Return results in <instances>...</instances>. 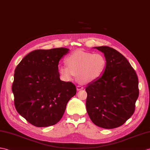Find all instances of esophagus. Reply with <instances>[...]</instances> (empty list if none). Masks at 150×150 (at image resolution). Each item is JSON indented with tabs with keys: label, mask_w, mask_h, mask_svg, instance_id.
I'll list each match as a JSON object with an SVG mask.
<instances>
[{
	"label": "esophagus",
	"mask_w": 150,
	"mask_h": 150,
	"mask_svg": "<svg viewBox=\"0 0 150 150\" xmlns=\"http://www.w3.org/2000/svg\"><path fill=\"white\" fill-rule=\"evenodd\" d=\"M83 87L82 86H76V90H77V91H80V90H81V89H83Z\"/></svg>",
	"instance_id": "esophagus-1"
}]
</instances>
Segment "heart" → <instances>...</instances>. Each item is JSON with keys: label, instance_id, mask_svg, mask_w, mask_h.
I'll return each mask as SVG.
<instances>
[{"label": "heart", "instance_id": "b5f03b06", "mask_svg": "<svg viewBox=\"0 0 150 150\" xmlns=\"http://www.w3.org/2000/svg\"><path fill=\"white\" fill-rule=\"evenodd\" d=\"M68 66L62 64L59 71L67 80H72L77 75L79 81L88 83L100 78L105 70L107 61L102 54H93L83 50H76L67 57Z\"/></svg>", "mask_w": 150, "mask_h": 150}]
</instances>
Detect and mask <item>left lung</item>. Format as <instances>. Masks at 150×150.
I'll return each instance as SVG.
<instances>
[{
	"instance_id": "obj_1",
	"label": "left lung",
	"mask_w": 150,
	"mask_h": 150,
	"mask_svg": "<svg viewBox=\"0 0 150 150\" xmlns=\"http://www.w3.org/2000/svg\"><path fill=\"white\" fill-rule=\"evenodd\" d=\"M94 48L104 54L107 66L102 76L86 88L87 112L97 126L106 129L119 127L135 111L139 96L137 75L116 50L106 46Z\"/></svg>"
}]
</instances>
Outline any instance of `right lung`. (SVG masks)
I'll list each match as a JSON object with an SVG mask.
<instances>
[{"instance_id":"add662e5","label":"right lung","mask_w":150,"mask_h":150,"mask_svg":"<svg viewBox=\"0 0 150 150\" xmlns=\"http://www.w3.org/2000/svg\"><path fill=\"white\" fill-rule=\"evenodd\" d=\"M67 48L36 50L17 66L12 91L16 109L34 126L46 127L58 123L68 101L75 95V86L59 78L58 64L68 53Z\"/></svg>"}]
</instances>
